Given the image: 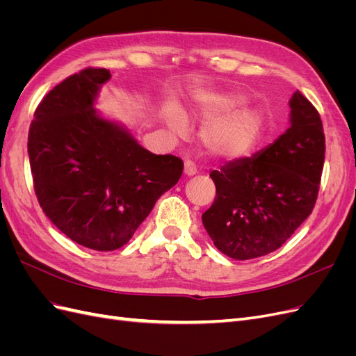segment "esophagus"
I'll use <instances>...</instances> for the list:
<instances>
[{"label":"esophagus","instance_id":"1","mask_svg":"<svg viewBox=\"0 0 356 356\" xmlns=\"http://www.w3.org/2000/svg\"><path fill=\"white\" fill-rule=\"evenodd\" d=\"M184 174H186L187 177L196 175V174H197V166H196V163H193L191 160H186V161H184Z\"/></svg>","mask_w":356,"mask_h":356}]
</instances>
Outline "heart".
<instances>
[{
    "label": "heart",
    "mask_w": 356,
    "mask_h": 356,
    "mask_svg": "<svg viewBox=\"0 0 356 356\" xmlns=\"http://www.w3.org/2000/svg\"><path fill=\"white\" fill-rule=\"evenodd\" d=\"M246 98L236 92H202L196 98V113L209 120L202 127L200 141L207 152L220 159H239L250 154L260 141L264 117L257 108L242 106ZM175 131L184 129V118L170 117Z\"/></svg>",
    "instance_id": "heart-1"
}]
</instances>
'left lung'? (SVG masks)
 Masks as SVG:
<instances>
[{"label":"left lung","instance_id":"8db88e82","mask_svg":"<svg viewBox=\"0 0 356 356\" xmlns=\"http://www.w3.org/2000/svg\"><path fill=\"white\" fill-rule=\"evenodd\" d=\"M289 106L291 127L273 144L209 174L217 196L202 221L213 245L234 260L276 251L315 208L325 159L324 126L301 92Z\"/></svg>","mask_w":356,"mask_h":356}]
</instances>
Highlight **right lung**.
Instances as JSON below:
<instances>
[{
	"instance_id": "obj_1",
	"label": "right lung",
	"mask_w": 356,
	"mask_h": 356,
	"mask_svg": "<svg viewBox=\"0 0 356 356\" xmlns=\"http://www.w3.org/2000/svg\"><path fill=\"white\" fill-rule=\"evenodd\" d=\"M111 74L89 67L55 86L38 104L28 154L41 209L75 243L108 252L132 238L184 163L143 148L93 108Z\"/></svg>"
}]
</instances>
